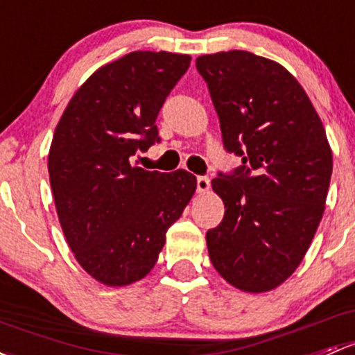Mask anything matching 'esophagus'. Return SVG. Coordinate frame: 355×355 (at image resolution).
<instances>
[{
	"instance_id": "esophagus-1",
	"label": "esophagus",
	"mask_w": 355,
	"mask_h": 355,
	"mask_svg": "<svg viewBox=\"0 0 355 355\" xmlns=\"http://www.w3.org/2000/svg\"><path fill=\"white\" fill-rule=\"evenodd\" d=\"M209 184H211V180H209L207 177L199 175V177H197V192L199 193L206 192V190H209Z\"/></svg>"
}]
</instances>
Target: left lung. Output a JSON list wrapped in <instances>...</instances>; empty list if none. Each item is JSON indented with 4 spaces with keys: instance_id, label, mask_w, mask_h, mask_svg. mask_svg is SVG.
<instances>
[{
    "instance_id": "obj_1",
    "label": "left lung",
    "mask_w": 355,
    "mask_h": 355,
    "mask_svg": "<svg viewBox=\"0 0 355 355\" xmlns=\"http://www.w3.org/2000/svg\"><path fill=\"white\" fill-rule=\"evenodd\" d=\"M227 153L241 158L212 189L225 218L207 231L209 259L230 284L263 293L303 260L322 221L331 149L315 107L286 68L246 51L200 55Z\"/></svg>"
}]
</instances>
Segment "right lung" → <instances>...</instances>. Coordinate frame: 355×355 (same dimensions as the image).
<instances>
[{
	"instance_id": "add662e5",
	"label": "right lung",
	"mask_w": 355,
	"mask_h": 355,
	"mask_svg": "<svg viewBox=\"0 0 355 355\" xmlns=\"http://www.w3.org/2000/svg\"><path fill=\"white\" fill-rule=\"evenodd\" d=\"M190 55L134 51L92 74L66 107L49 151L59 223L80 266L107 286L155 267L168 227L196 192L192 173L130 166L159 143L156 117Z\"/></svg>"
}]
</instances>
